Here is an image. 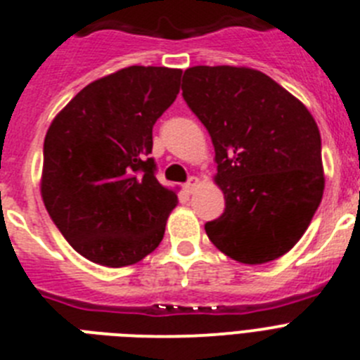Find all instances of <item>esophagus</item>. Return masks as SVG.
I'll return each instance as SVG.
<instances>
[{"label": "esophagus", "mask_w": 360, "mask_h": 360, "mask_svg": "<svg viewBox=\"0 0 360 360\" xmlns=\"http://www.w3.org/2000/svg\"><path fill=\"white\" fill-rule=\"evenodd\" d=\"M200 184H202V182H200V178L191 176L189 180H187V182H186V186H184V189H186V193L193 195V193H195V191L200 187Z\"/></svg>", "instance_id": "obj_1"}]
</instances>
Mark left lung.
<instances>
[{
  "label": "left lung",
  "mask_w": 360,
  "mask_h": 360,
  "mask_svg": "<svg viewBox=\"0 0 360 360\" xmlns=\"http://www.w3.org/2000/svg\"><path fill=\"white\" fill-rule=\"evenodd\" d=\"M182 95L214 146L225 211L205 224L225 256L262 265L301 240L324 191L321 133L299 98L245 66H193Z\"/></svg>",
  "instance_id": "obj_1"
}]
</instances>
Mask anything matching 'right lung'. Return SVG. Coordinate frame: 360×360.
<instances>
[{"mask_svg": "<svg viewBox=\"0 0 360 360\" xmlns=\"http://www.w3.org/2000/svg\"><path fill=\"white\" fill-rule=\"evenodd\" d=\"M182 70L128 66L82 88L50 124L41 196L86 259L135 265L157 249L176 193L155 176L153 126L178 95Z\"/></svg>", "mask_w": 360, "mask_h": 360, "instance_id": "1", "label": "right lung"}]
</instances>
